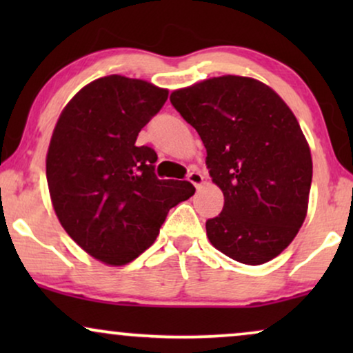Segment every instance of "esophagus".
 Segmentation results:
<instances>
[{
  "label": "esophagus",
  "instance_id": "34e87169",
  "mask_svg": "<svg viewBox=\"0 0 353 353\" xmlns=\"http://www.w3.org/2000/svg\"><path fill=\"white\" fill-rule=\"evenodd\" d=\"M188 180H190L192 185H194L197 190H199V188L202 186V183H204V176H202L197 170H192V172L188 173Z\"/></svg>",
  "mask_w": 353,
  "mask_h": 353
}]
</instances>
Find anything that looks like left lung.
Masks as SVG:
<instances>
[{
  "label": "left lung",
  "mask_w": 353,
  "mask_h": 353,
  "mask_svg": "<svg viewBox=\"0 0 353 353\" xmlns=\"http://www.w3.org/2000/svg\"><path fill=\"white\" fill-rule=\"evenodd\" d=\"M170 103L204 143L223 210L205 221L230 259L262 265L296 238L312 186L310 148L296 115L274 91L248 77H215L173 91Z\"/></svg>",
  "instance_id": "obj_1"
}]
</instances>
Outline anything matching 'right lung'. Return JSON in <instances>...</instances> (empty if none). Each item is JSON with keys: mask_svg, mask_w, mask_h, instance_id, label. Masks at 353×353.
Returning <instances> with one entry per match:
<instances>
[{"mask_svg": "<svg viewBox=\"0 0 353 353\" xmlns=\"http://www.w3.org/2000/svg\"><path fill=\"white\" fill-rule=\"evenodd\" d=\"M168 91L109 75L81 88L62 110L46 156L52 207L91 257L125 265L157 238L168 210L190 199V181L159 180L157 154L137 146Z\"/></svg>", "mask_w": 353, "mask_h": 353, "instance_id": "add662e5", "label": "right lung"}]
</instances>
